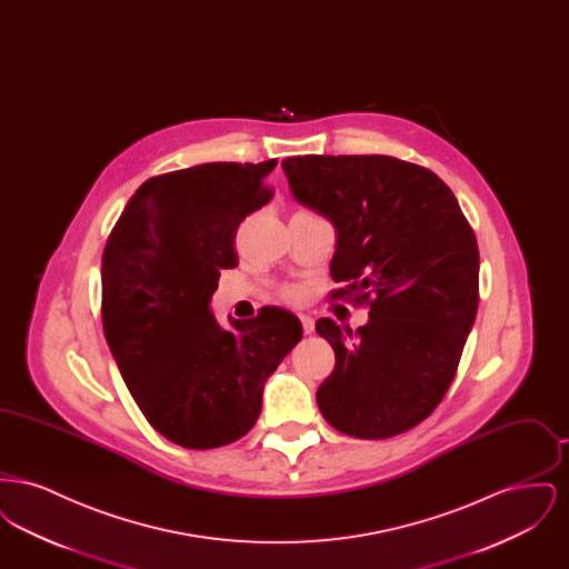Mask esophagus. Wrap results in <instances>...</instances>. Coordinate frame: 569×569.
Returning <instances> with one entry per match:
<instances>
[{
    "label": "esophagus",
    "mask_w": 569,
    "mask_h": 569,
    "mask_svg": "<svg viewBox=\"0 0 569 569\" xmlns=\"http://www.w3.org/2000/svg\"><path fill=\"white\" fill-rule=\"evenodd\" d=\"M300 318V325H302V332L305 335H311L316 330V322L311 316H298Z\"/></svg>",
    "instance_id": "1"
}]
</instances>
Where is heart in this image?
I'll return each instance as SVG.
<instances>
[{
    "label": "heart",
    "mask_w": 569,
    "mask_h": 569,
    "mask_svg": "<svg viewBox=\"0 0 569 569\" xmlns=\"http://www.w3.org/2000/svg\"><path fill=\"white\" fill-rule=\"evenodd\" d=\"M283 297L288 298V300H300L302 292H300L298 288H288V290L283 292Z\"/></svg>",
    "instance_id": "b5f03b06"
}]
</instances>
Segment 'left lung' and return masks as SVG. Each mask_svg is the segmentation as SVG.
<instances>
[{"label": "left lung", "instance_id": "1", "mask_svg": "<svg viewBox=\"0 0 569 569\" xmlns=\"http://www.w3.org/2000/svg\"><path fill=\"white\" fill-rule=\"evenodd\" d=\"M300 204L337 230L332 298L369 305L356 332L316 322L335 350L318 388L330 427L358 439L406 433L433 413L457 376L478 311L480 253L450 188L388 156H305L281 162Z\"/></svg>", "mask_w": 569, "mask_h": 569}]
</instances>
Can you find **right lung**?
Returning a JSON list of instances; mask_svg holds the SVG:
<instances>
[{"instance_id": "1", "label": "right lung", "mask_w": 569, "mask_h": 569, "mask_svg": "<svg viewBox=\"0 0 569 569\" xmlns=\"http://www.w3.org/2000/svg\"><path fill=\"white\" fill-rule=\"evenodd\" d=\"M277 160L200 163L144 181L102 256V325L136 406L172 443L209 450L241 439L262 390L302 337L297 316L262 307L217 325L219 271L234 269L237 228L272 198Z\"/></svg>"}]
</instances>
